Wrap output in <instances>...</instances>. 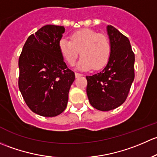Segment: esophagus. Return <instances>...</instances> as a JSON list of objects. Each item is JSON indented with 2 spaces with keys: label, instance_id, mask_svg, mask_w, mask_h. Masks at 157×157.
I'll list each match as a JSON object with an SVG mask.
<instances>
[{
  "label": "esophagus",
  "instance_id": "obj_1",
  "mask_svg": "<svg viewBox=\"0 0 157 157\" xmlns=\"http://www.w3.org/2000/svg\"><path fill=\"white\" fill-rule=\"evenodd\" d=\"M75 78H79V77L82 76V74L78 73V72H75Z\"/></svg>",
  "mask_w": 157,
  "mask_h": 157
}]
</instances>
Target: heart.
Returning <instances> with one entry per match:
<instances>
[{"label":"heart","instance_id":"b5f03b06","mask_svg":"<svg viewBox=\"0 0 157 157\" xmlns=\"http://www.w3.org/2000/svg\"><path fill=\"white\" fill-rule=\"evenodd\" d=\"M69 38H61L58 43L59 53L68 64H75L79 51L82 56L77 65L79 69H99L108 63L112 46L106 35L90 29H82L72 32Z\"/></svg>","mask_w":157,"mask_h":157}]
</instances>
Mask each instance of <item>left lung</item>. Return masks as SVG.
Instances as JSON below:
<instances>
[{
	"mask_svg": "<svg viewBox=\"0 0 157 157\" xmlns=\"http://www.w3.org/2000/svg\"><path fill=\"white\" fill-rule=\"evenodd\" d=\"M106 29L112 46L110 58L102 71L86 76L89 102L101 111L112 110L125 102L135 78V54L128 38L112 25Z\"/></svg>",
	"mask_w": 157,
	"mask_h": 157,
	"instance_id": "obj_1",
	"label": "left lung"
}]
</instances>
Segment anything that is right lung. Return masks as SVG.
<instances>
[{"label": "right lung", "instance_id": "obj_1", "mask_svg": "<svg viewBox=\"0 0 157 157\" xmlns=\"http://www.w3.org/2000/svg\"><path fill=\"white\" fill-rule=\"evenodd\" d=\"M63 26L47 25L31 35L19 59V88L35 113L54 117L67 108L75 73L68 69L58 43Z\"/></svg>", "mask_w": 157, "mask_h": 157}]
</instances>
